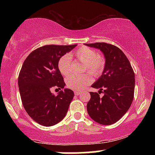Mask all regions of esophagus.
Returning a JSON list of instances; mask_svg holds the SVG:
<instances>
[{
    "instance_id": "esophagus-1",
    "label": "esophagus",
    "mask_w": 155,
    "mask_h": 155,
    "mask_svg": "<svg viewBox=\"0 0 155 155\" xmlns=\"http://www.w3.org/2000/svg\"><path fill=\"white\" fill-rule=\"evenodd\" d=\"M80 93H81L80 92H77V91L74 92V94H75V95H80Z\"/></svg>"
}]
</instances>
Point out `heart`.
Wrapping results in <instances>:
<instances>
[{"mask_svg":"<svg viewBox=\"0 0 155 155\" xmlns=\"http://www.w3.org/2000/svg\"><path fill=\"white\" fill-rule=\"evenodd\" d=\"M74 56L79 61L84 63V71H88L92 75L98 76L104 70L105 61L104 58L94 49L89 47H80L74 53ZM71 57L63 55L58 61V69L64 76L68 75L71 71ZM92 78L90 74H86L82 76H69L65 79L67 87L74 90H81L92 82Z\"/></svg>","mask_w":155,"mask_h":155,"instance_id":"b5f03b06","label":"heart"}]
</instances>
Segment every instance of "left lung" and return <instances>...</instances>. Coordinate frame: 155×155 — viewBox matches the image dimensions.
<instances>
[{"label":"left lung","instance_id":"left-lung-1","mask_svg":"<svg viewBox=\"0 0 155 155\" xmlns=\"http://www.w3.org/2000/svg\"><path fill=\"white\" fill-rule=\"evenodd\" d=\"M102 51L105 65L99 79L92 87L104 94L90 92L87 105L88 114L97 123L109 125L120 120L130 107L134 96L135 74L128 59L118 47L106 43L84 44Z\"/></svg>","mask_w":155,"mask_h":155}]
</instances>
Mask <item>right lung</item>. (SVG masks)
I'll return each mask as SVG.
<instances>
[{
    "mask_svg": "<svg viewBox=\"0 0 155 155\" xmlns=\"http://www.w3.org/2000/svg\"><path fill=\"white\" fill-rule=\"evenodd\" d=\"M76 46H44L32 51L23 63L18 79L21 100L27 113L37 123L49 127L66 115L74 93L64 88L65 84L58 64L62 56ZM54 86L61 90L56 96L51 92Z\"/></svg>",
    "mask_w": 155,
    "mask_h": 155,
    "instance_id": "obj_1",
    "label": "right lung"
}]
</instances>
